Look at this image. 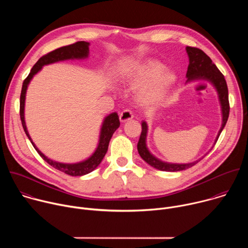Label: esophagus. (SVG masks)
I'll return each instance as SVG.
<instances>
[{
  "label": "esophagus",
  "instance_id": "esophagus-1",
  "mask_svg": "<svg viewBox=\"0 0 248 248\" xmlns=\"http://www.w3.org/2000/svg\"><path fill=\"white\" fill-rule=\"evenodd\" d=\"M133 118V114L130 110L126 109V110H124L121 114H120V120L122 123H125L129 120H131Z\"/></svg>",
  "mask_w": 248,
  "mask_h": 248
}]
</instances>
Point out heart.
I'll return each instance as SVG.
<instances>
[{"mask_svg": "<svg viewBox=\"0 0 248 248\" xmlns=\"http://www.w3.org/2000/svg\"><path fill=\"white\" fill-rule=\"evenodd\" d=\"M159 61L146 60L134 63L126 75V83L132 88H143L141 101L154 104L162 100L176 80V76Z\"/></svg>", "mask_w": 248, "mask_h": 248, "instance_id": "heart-1", "label": "heart"}]
</instances>
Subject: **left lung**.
Listing matches in <instances>:
<instances>
[{"instance_id": "left-lung-1", "label": "left lung", "mask_w": 248, "mask_h": 248, "mask_svg": "<svg viewBox=\"0 0 248 248\" xmlns=\"http://www.w3.org/2000/svg\"><path fill=\"white\" fill-rule=\"evenodd\" d=\"M186 49L189 58V64H188L187 73H186V78H187L186 82L196 80V79H204L212 83V85L216 88L218 92L223 118H222V126L215 140V142H217L222 130L224 129L227 124L229 114H230L229 92H228V86H227L225 77L218 69L216 64L212 62V60L202 50L194 47H188V46ZM141 126H142V130H141L139 141L137 143V150L140 157L142 158L147 164H149L151 167L164 171H179L194 166L201 159H203L202 157L201 159L188 164H171V163H167L159 160L158 158H156L154 155L150 153L146 145V136L148 131V125L146 122L143 121L142 124H141Z\"/></svg>"}]
</instances>
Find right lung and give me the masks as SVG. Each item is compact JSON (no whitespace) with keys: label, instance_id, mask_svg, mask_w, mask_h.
Here are the masks:
<instances>
[{"label":"right lung","instance_id":"right-lung-1","mask_svg":"<svg viewBox=\"0 0 248 248\" xmlns=\"http://www.w3.org/2000/svg\"><path fill=\"white\" fill-rule=\"evenodd\" d=\"M89 43L85 41H79L75 44L68 45V46H63L59 49H56L47 55L41 57L37 62L33 65L31 68L30 73L28 77L24 79L22 83V88H21V94H20V107H19V115H20V120L21 124L23 126V129L25 131V134L27 135L28 139L30 140V142L32 143L33 147L36 149L38 154L42 157V159L47 162L49 165H51L53 168L68 174V175H73V176H80L87 174L94 170L102 162L104 156L106 155L108 151V146L110 140L114 134V132L119 128L120 126V120L119 116L117 113H112L109 116L106 117L104 119V122L102 124L101 131H100V137H99V143L98 146L95 150V152L86 160L79 162V163H75V164H65V163H60L53 161L46 157L37 147L33 143V141L27 131L25 121H24V105H25V95H26V90L28 87L29 82L33 78V77L36 75L38 72H40L41 68L50 63H54L57 62H62L65 60H80V59H85L89 55Z\"/></svg>","mask_w":248,"mask_h":248}]
</instances>
